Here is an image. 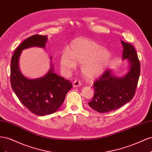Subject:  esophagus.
Instances as JSON below:
<instances>
[{"label":"esophagus","instance_id":"34e87169","mask_svg":"<svg viewBox=\"0 0 152 152\" xmlns=\"http://www.w3.org/2000/svg\"><path fill=\"white\" fill-rule=\"evenodd\" d=\"M80 86H81V82L79 80H76L73 82V86L74 87H80Z\"/></svg>","mask_w":152,"mask_h":152}]
</instances>
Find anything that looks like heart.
<instances>
[{
    "mask_svg": "<svg viewBox=\"0 0 152 152\" xmlns=\"http://www.w3.org/2000/svg\"><path fill=\"white\" fill-rule=\"evenodd\" d=\"M111 59L112 54L107 48L89 39L79 38L72 41L68 53L61 54L59 65L64 72L70 73L76 68V64H81L82 74L93 79L106 71Z\"/></svg>",
    "mask_w": 152,
    "mask_h": 152,
    "instance_id": "obj_1",
    "label": "heart"
}]
</instances>
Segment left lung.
Instances as JSON below:
<instances>
[{"label":"left lung","mask_w":152,"mask_h":152,"mask_svg":"<svg viewBox=\"0 0 152 152\" xmlns=\"http://www.w3.org/2000/svg\"><path fill=\"white\" fill-rule=\"evenodd\" d=\"M122 60L127 59L126 73L121 77L107 70L93 85L94 95L88 103L91 108L99 113H106L121 108L132 99L140 74V63L134 47L121 40Z\"/></svg>","instance_id":"1"}]
</instances>
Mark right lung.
<instances>
[{"instance_id":"1","label":"right lung","mask_w":152,"mask_h":152,"mask_svg":"<svg viewBox=\"0 0 152 152\" xmlns=\"http://www.w3.org/2000/svg\"><path fill=\"white\" fill-rule=\"evenodd\" d=\"M48 36L35 35L25 40L14 53L11 62V84L20 102L31 112L44 116L56 112L65 100L72 84L54 72L50 61V68L40 78L30 79L22 74L19 59L22 50L30 48H45ZM52 59V57H50Z\"/></svg>"}]
</instances>
